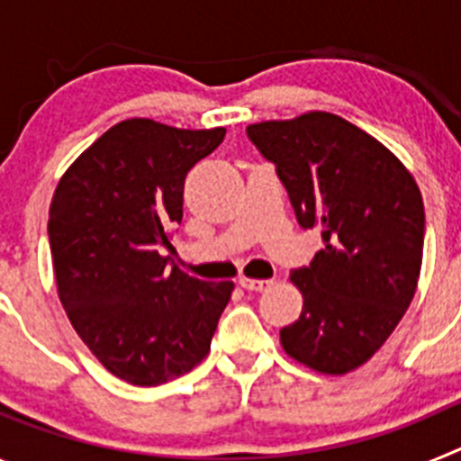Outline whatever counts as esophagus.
<instances>
[{
  "label": "esophagus",
  "mask_w": 461,
  "mask_h": 461,
  "mask_svg": "<svg viewBox=\"0 0 461 461\" xmlns=\"http://www.w3.org/2000/svg\"><path fill=\"white\" fill-rule=\"evenodd\" d=\"M272 284H275L272 279H249V276H240V286L247 288V291H256V293L267 291Z\"/></svg>",
  "instance_id": "34e87169"
}]
</instances>
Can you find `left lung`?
I'll return each mask as SVG.
<instances>
[{
    "label": "left lung",
    "mask_w": 461,
    "mask_h": 461,
    "mask_svg": "<svg viewBox=\"0 0 461 461\" xmlns=\"http://www.w3.org/2000/svg\"><path fill=\"white\" fill-rule=\"evenodd\" d=\"M276 166L297 223L323 249L291 272L304 297L281 346L313 372L357 369L385 344L418 288L425 205L413 175L374 136L332 113L247 126Z\"/></svg>",
    "instance_id": "8db88e82"
}]
</instances>
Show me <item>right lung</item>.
Segmentation results:
<instances>
[{"label": "right lung", "mask_w": 461, "mask_h": 461, "mask_svg": "<svg viewBox=\"0 0 461 461\" xmlns=\"http://www.w3.org/2000/svg\"><path fill=\"white\" fill-rule=\"evenodd\" d=\"M226 129H175L133 117L94 140L62 175L48 238L57 293L80 339L117 378L161 385L207 356L233 281L173 267L185 177Z\"/></svg>", "instance_id": "obj_1"}]
</instances>
